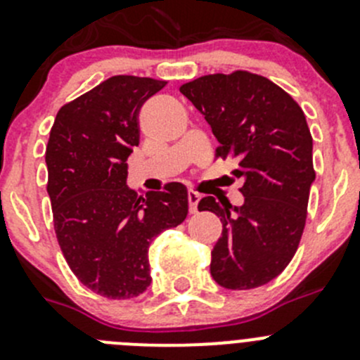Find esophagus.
<instances>
[{"label":"esophagus","instance_id":"34e87169","mask_svg":"<svg viewBox=\"0 0 360 360\" xmlns=\"http://www.w3.org/2000/svg\"><path fill=\"white\" fill-rule=\"evenodd\" d=\"M200 198H202V194L196 193V191H193V189L187 191V200H189V212L191 214L198 212V203H200Z\"/></svg>","mask_w":360,"mask_h":360}]
</instances>
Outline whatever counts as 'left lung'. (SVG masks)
Returning <instances> with one entry per match:
<instances>
[{
  "label": "left lung",
  "mask_w": 360,
  "mask_h": 360,
  "mask_svg": "<svg viewBox=\"0 0 360 360\" xmlns=\"http://www.w3.org/2000/svg\"><path fill=\"white\" fill-rule=\"evenodd\" d=\"M205 115L219 141L216 158H233L245 203L202 198L223 223L210 275L221 288L243 291L276 278L302 239L311 186L312 135L300 105L266 77L250 71L205 75L180 87Z\"/></svg>",
  "instance_id": "8db88e82"
}]
</instances>
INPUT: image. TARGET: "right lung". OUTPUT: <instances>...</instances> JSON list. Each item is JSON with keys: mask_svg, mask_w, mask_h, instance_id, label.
I'll use <instances>...</instances> for the list:
<instances>
[{"mask_svg": "<svg viewBox=\"0 0 360 360\" xmlns=\"http://www.w3.org/2000/svg\"><path fill=\"white\" fill-rule=\"evenodd\" d=\"M166 84L108 78L65 103L49 131L46 189L57 240L77 278L105 298L146 291L151 240L187 217L182 184L146 196L127 187V158L139 146V110Z\"/></svg>", "mask_w": 360, "mask_h": 360, "instance_id": "right-lung-1", "label": "right lung"}]
</instances>
